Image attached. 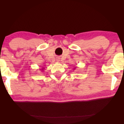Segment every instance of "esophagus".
<instances>
[{
	"mask_svg": "<svg viewBox=\"0 0 124 124\" xmlns=\"http://www.w3.org/2000/svg\"><path fill=\"white\" fill-rule=\"evenodd\" d=\"M57 61H58V62H59V60H57Z\"/></svg>",
	"mask_w": 124,
	"mask_h": 124,
	"instance_id": "34e87169",
	"label": "esophagus"
}]
</instances>
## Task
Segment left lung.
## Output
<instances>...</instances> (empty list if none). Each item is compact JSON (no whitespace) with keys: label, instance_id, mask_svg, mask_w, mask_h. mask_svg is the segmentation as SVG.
Instances as JSON below:
<instances>
[{"label":"left lung","instance_id":"obj_1","mask_svg":"<svg viewBox=\"0 0 124 124\" xmlns=\"http://www.w3.org/2000/svg\"><path fill=\"white\" fill-rule=\"evenodd\" d=\"M74 70H75V68H74Z\"/></svg>","mask_w":124,"mask_h":124}]
</instances>
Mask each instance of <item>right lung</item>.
<instances>
[{
  "label": "right lung",
  "mask_w": 124,
  "mask_h": 124,
  "mask_svg": "<svg viewBox=\"0 0 124 124\" xmlns=\"http://www.w3.org/2000/svg\"><path fill=\"white\" fill-rule=\"evenodd\" d=\"M44 70V68H42L41 70Z\"/></svg>",
  "instance_id": "obj_1"
}]
</instances>
